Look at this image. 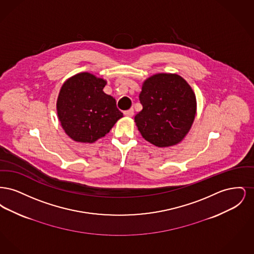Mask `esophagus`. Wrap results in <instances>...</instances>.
Wrapping results in <instances>:
<instances>
[{
  "instance_id": "1",
  "label": "esophagus",
  "mask_w": 254,
  "mask_h": 254,
  "mask_svg": "<svg viewBox=\"0 0 254 254\" xmlns=\"http://www.w3.org/2000/svg\"><path fill=\"white\" fill-rule=\"evenodd\" d=\"M124 114L126 116H127V117H132L133 115H134V109H128V110H126V111H124Z\"/></svg>"
}]
</instances>
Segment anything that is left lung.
<instances>
[{
	"label": "left lung",
	"mask_w": 254,
	"mask_h": 254,
	"mask_svg": "<svg viewBox=\"0 0 254 254\" xmlns=\"http://www.w3.org/2000/svg\"><path fill=\"white\" fill-rule=\"evenodd\" d=\"M139 100L143 109L134 119L145 140L159 147L181 142L196 114L190 85L177 74L160 73L145 80Z\"/></svg>",
	"instance_id": "8db88e82"
}]
</instances>
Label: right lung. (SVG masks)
<instances>
[{
	"instance_id": "right-lung-1",
	"label": "right lung",
	"mask_w": 254,
	"mask_h": 254,
	"mask_svg": "<svg viewBox=\"0 0 254 254\" xmlns=\"http://www.w3.org/2000/svg\"><path fill=\"white\" fill-rule=\"evenodd\" d=\"M106 84L104 79L82 72L62 86L57 113L64 130L74 141L93 143L123 117L115 99L103 91Z\"/></svg>"
}]
</instances>
